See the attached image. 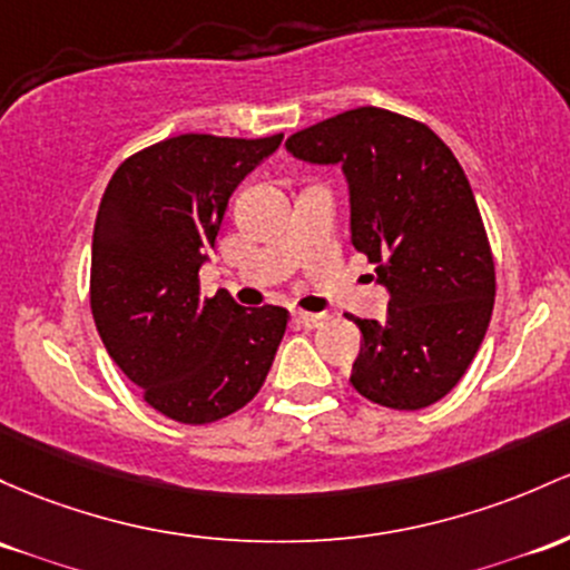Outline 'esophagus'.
<instances>
[{"instance_id": "1", "label": "esophagus", "mask_w": 570, "mask_h": 570, "mask_svg": "<svg viewBox=\"0 0 570 570\" xmlns=\"http://www.w3.org/2000/svg\"><path fill=\"white\" fill-rule=\"evenodd\" d=\"M295 318L299 324H303V327H308V330H316V327H322L324 322H327V314H308V311H297L295 314Z\"/></svg>"}]
</instances>
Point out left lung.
<instances>
[{"label":"left lung","instance_id":"obj_1","mask_svg":"<svg viewBox=\"0 0 570 570\" xmlns=\"http://www.w3.org/2000/svg\"><path fill=\"white\" fill-rule=\"evenodd\" d=\"M286 151L341 165L352 246L390 292L384 322L352 316L354 390L397 411L438 403L465 376L495 305V262L460 161L428 124L371 105L299 129Z\"/></svg>","mask_w":570,"mask_h":570}]
</instances>
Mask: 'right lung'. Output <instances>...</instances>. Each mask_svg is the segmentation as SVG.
Returning a JSON list of instances; mask_svg holds the SVG:
<instances>
[{"instance_id":"1","label":"right lung","mask_w":570,"mask_h":570,"mask_svg":"<svg viewBox=\"0 0 570 570\" xmlns=\"http://www.w3.org/2000/svg\"><path fill=\"white\" fill-rule=\"evenodd\" d=\"M284 135H178L112 173L91 240V314L142 400L184 424L235 414L265 384L289 314L203 297L227 203Z\"/></svg>"}]
</instances>
